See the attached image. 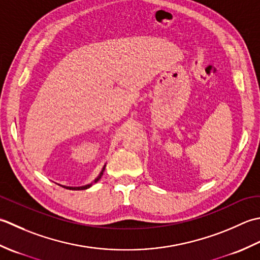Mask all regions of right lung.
<instances>
[{"label": "right lung", "mask_w": 260, "mask_h": 260, "mask_svg": "<svg viewBox=\"0 0 260 260\" xmlns=\"http://www.w3.org/2000/svg\"><path fill=\"white\" fill-rule=\"evenodd\" d=\"M104 168H105V166L103 167V169H102V172H101L100 173V175H99V176H98V178L96 179H95V181L93 182V183H96L98 181H99V179L101 178V177H102V175H103V172H104ZM93 183H91V184H88V185H85V186H81V187H66V186H62V187H66V188H68V189H86V188H88L89 186H92V185H93Z\"/></svg>", "instance_id": "right-lung-1"}]
</instances>
